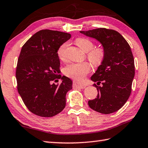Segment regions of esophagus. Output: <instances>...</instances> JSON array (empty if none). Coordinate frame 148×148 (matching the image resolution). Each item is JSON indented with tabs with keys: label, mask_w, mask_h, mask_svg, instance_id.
I'll list each match as a JSON object with an SVG mask.
<instances>
[{
	"label": "esophagus",
	"mask_w": 148,
	"mask_h": 148,
	"mask_svg": "<svg viewBox=\"0 0 148 148\" xmlns=\"http://www.w3.org/2000/svg\"><path fill=\"white\" fill-rule=\"evenodd\" d=\"M73 87L75 88H81V89H84L85 88L86 86L85 85H79V84L77 83L76 82L73 83Z\"/></svg>",
	"instance_id": "esophagus-1"
}]
</instances>
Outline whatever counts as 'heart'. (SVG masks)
Here are the masks:
<instances>
[{
  "label": "heart",
  "mask_w": 148,
  "mask_h": 148,
  "mask_svg": "<svg viewBox=\"0 0 148 148\" xmlns=\"http://www.w3.org/2000/svg\"><path fill=\"white\" fill-rule=\"evenodd\" d=\"M76 43L82 50L88 53L89 60L94 65H99L105 58V53L102 48L94 47V43L90 40L85 38H79L76 40ZM68 46L67 43H63L58 49L57 55L60 60H64L65 58L66 49ZM91 66L88 63H71L66 65L64 69V73L69 77L76 81H82L86 75L90 71Z\"/></svg>",
  "instance_id": "heart-1"
}]
</instances>
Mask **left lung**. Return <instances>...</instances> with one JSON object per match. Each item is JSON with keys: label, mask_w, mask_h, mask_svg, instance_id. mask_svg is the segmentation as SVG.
<instances>
[{"label": "left lung", "mask_w": 148, "mask_h": 148, "mask_svg": "<svg viewBox=\"0 0 148 148\" xmlns=\"http://www.w3.org/2000/svg\"><path fill=\"white\" fill-rule=\"evenodd\" d=\"M93 38L103 46L105 55L103 62L92 75L97 82V98L88 101V106L101 114H109L119 110L128 101L135 76L134 58L128 43L117 31L106 28L81 31Z\"/></svg>", "instance_id": "left-lung-1"}]
</instances>
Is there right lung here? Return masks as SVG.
<instances>
[{
    "label": "right lung",
    "mask_w": 148,
    "mask_h": 148,
    "mask_svg": "<svg viewBox=\"0 0 148 148\" xmlns=\"http://www.w3.org/2000/svg\"><path fill=\"white\" fill-rule=\"evenodd\" d=\"M71 37V34L63 32L41 30L22 47L16 71L17 89L34 114L51 117L65 108L66 94L72 88V82L58 74L60 61L57 51ZM59 79L62 80L60 85L52 83Z\"/></svg>",
    "instance_id": "1"
}]
</instances>
